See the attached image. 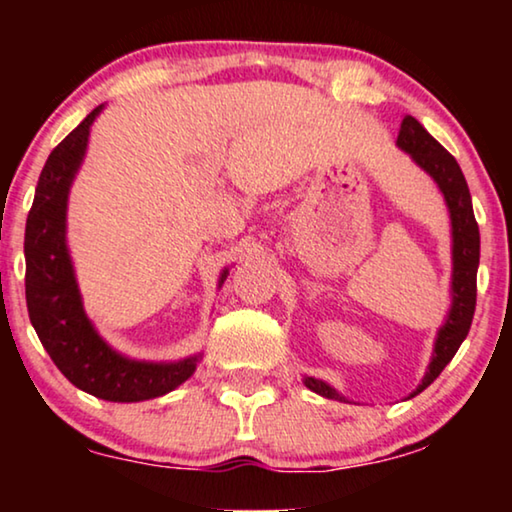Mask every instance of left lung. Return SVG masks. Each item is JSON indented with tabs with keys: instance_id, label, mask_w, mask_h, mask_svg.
Returning a JSON list of instances; mask_svg holds the SVG:
<instances>
[{
	"instance_id": "obj_1",
	"label": "left lung",
	"mask_w": 512,
	"mask_h": 512,
	"mask_svg": "<svg viewBox=\"0 0 512 512\" xmlns=\"http://www.w3.org/2000/svg\"><path fill=\"white\" fill-rule=\"evenodd\" d=\"M396 144L405 153H410L412 160L429 172L436 181L440 191L445 195L447 209L452 219V307L447 312L445 324L440 326L436 345H433V359L426 370L424 380L412 391V396L422 394L436 377L443 373V368L457 354L461 342L466 340L468 328H471L473 312H475V296H478V263H480V230L475 221L471 193L464 179V172L452 153H447L417 118L405 116L398 132ZM305 387L312 389L314 394L324 398H338L345 401L338 391L328 387L326 382L305 377Z\"/></svg>"
}]
</instances>
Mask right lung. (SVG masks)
Wrapping results in <instances>:
<instances>
[{"instance_id": "add662e5", "label": "right lung", "mask_w": 512, "mask_h": 512, "mask_svg": "<svg viewBox=\"0 0 512 512\" xmlns=\"http://www.w3.org/2000/svg\"><path fill=\"white\" fill-rule=\"evenodd\" d=\"M95 107L48 156L25 226V298L41 345L74 387L114 403H137L177 389L198 356L177 363L135 361L104 342L83 312L67 251V195L86 156ZM228 270L221 272V284Z\"/></svg>"}]
</instances>
